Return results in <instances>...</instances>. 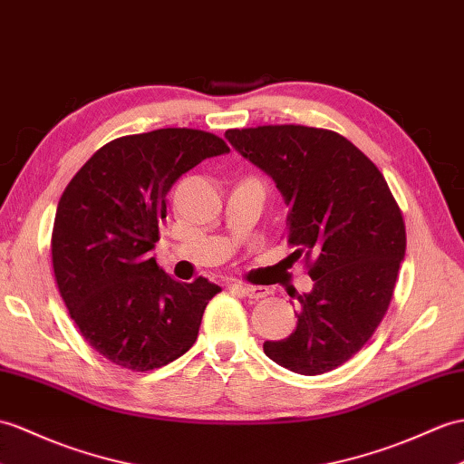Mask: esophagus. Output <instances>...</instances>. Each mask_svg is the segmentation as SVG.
<instances>
[{
  "label": "esophagus",
  "mask_w": 464,
  "mask_h": 464,
  "mask_svg": "<svg viewBox=\"0 0 464 464\" xmlns=\"http://www.w3.org/2000/svg\"><path fill=\"white\" fill-rule=\"evenodd\" d=\"M233 288L239 290V293L246 298H265L268 295V288L265 286H253V285H235Z\"/></svg>",
  "instance_id": "1"
}]
</instances>
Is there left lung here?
<instances>
[{"mask_svg":"<svg viewBox=\"0 0 464 464\" xmlns=\"http://www.w3.org/2000/svg\"><path fill=\"white\" fill-rule=\"evenodd\" d=\"M286 199L288 258L314 286L298 296L296 330L265 342L283 368L318 375L358 353L390 308L405 256L403 213L378 166L326 128L268 124L225 132Z\"/></svg>","mask_w":464,"mask_h":464,"instance_id":"left-lung-1","label":"left lung"}]
</instances>
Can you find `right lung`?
<instances>
[{
    "label": "right lung",
    "mask_w": 464,
    "mask_h": 464,
    "mask_svg": "<svg viewBox=\"0 0 464 464\" xmlns=\"http://www.w3.org/2000/svg\"><path fill=\"white\" fill-rule=\"evenodd\" d=\"M229 152L193 128H160L112 140L64 188L51 235L53 273L82 338L132 372L178 360L198 340L221 286L178 283L152 256L166 196L199 161Z\"/></svg>",
    "instance_id": "1"
}]
</instances>
